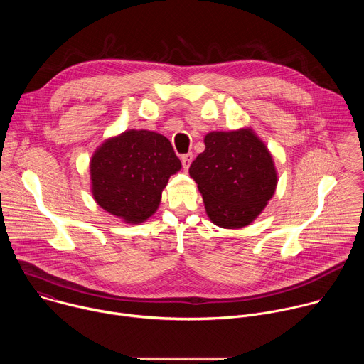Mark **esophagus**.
<instances>
[{
    "label": "esophagus",
    "mask_w": 364,
    "mask_h": 364,
    "mask_svg": "<svg viewBox=\"0 0 364 364\" xmlns=\"http://www.w3.org/2000/svg\"><path fill=\"white\" fill-rule=\"evenodd\" d=\"M191 161H193V154H191V152L181 155V164H183V168H184V170H188Z\"/></svg>",
    "instance_id": "esophagus-1"
}]
</instances>
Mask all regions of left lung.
Instances as JSON below:
<instances>
[{
    "label": "left lung",
    "mask_w": 364,
    "mask_h": 364,
    "mask_svg": "<svg viewBox=\"0 0 364 364\" xmlns=\"http://www.w3.org/2000/svg\"><path fill=\"white\" fill-rule=\"evenodd\" d=\"M204 145L188 173L203 196L207 216L225 229L247 226L277 188L271 152L249 128L209 132Z\"/></svg>",
    "instance_id": "8db88e82"
}]
</instances>
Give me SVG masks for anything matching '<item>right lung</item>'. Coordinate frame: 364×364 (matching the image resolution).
Listing matches in <instances>:
<instances>
[{"mask_svg":"<svg viewBox=\"0 0 364 364\" xmlns=\"http://www.w3.org/2000/svg\"><path fill=\"white\" fill-rule=\"evenodd\" d=\"M181 168L161 134L129 129L103 142L90 160L92 194L108 213L142 223L157 212L170 176Z\"/></svg>","mask_w":364,"mask_h":364,"instance_id":"right-lung-1","label":"right lung"}]
</instances>
